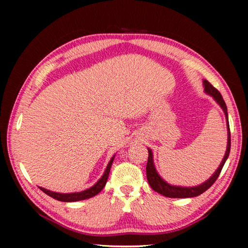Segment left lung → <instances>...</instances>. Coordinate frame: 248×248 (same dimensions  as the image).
I'll return each mask as SVG.
<instances>
[{"mask_svg":"<svg viewBox=\"0 0 248 248\" xmlns=\"http://www.w3.org/2000/svg\"><path fill=\"white\" fill-rule=\"evenodd\" d=\"M203 87L205 94L211 96V97L216 100L217 104L222 108L225 119H226V129H228V144H226V151L224 154V157L220 163L219 167L217 170L211 175V177L205 180L204 183L198 185V186H192V187H183V186H174L170 185L163 179L159 174L157 173L156 167L154 165V159H153V152L152 150L148 148L149 151V157H148V164H146V178L150 184L151 188L154 191L158 192V194L163 195L164 197H169V198H192V197H197L202 194L205 190H208L210 187L212 186L213 183L216 182L217 178L219 177L222 169L225 164L226 159L229 157L230 150H231V133H230V124H229V116H228V108H226L225 102L223 100V97L220 94V92L217 89H215L211 84H210L207 79H203Z\"/></svg>","mask_w":248,"mask_h":248,"instance_id":"left-lung-1","label":"left lung"}]
</instances>
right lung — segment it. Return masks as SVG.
I'll return each instance as SVG.
<instances>
[{"instance_id":"right-lung-1","label":"right lung","mask_w":248,"mask_h":248,"mask_svg":"<svg viewBox=\"0 0 248 248\" xmlns=\"http://www.w3.org/2000/svg\"><path fill=\"white\" fill-rule=\"evenodd\" d=\"M115 156L116 155H114V156L110 158V161L108 162L106 170H105L102 177H100L97 182H96V184L93 185V186L87 188L85 190H82L79 192H69V194H63V192H56V191L46 189L44 187H39L40 190H43L45 194H47L48 196L51 197V198L57 199L59 201H63V202H74V201H81V200L92 198V197L99 194V192L103 190L105 185H106L108 176H109V171H110V167H111L112 162H114Z\"/></svg>"}]
</instances>
